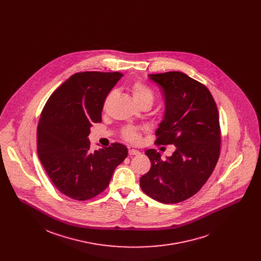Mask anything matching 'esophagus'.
Masks as SVG:
<instances>
[{
  "label": "esophagus",
  "mask_w": 261,
  "mask_h": 261,
  "mask_svg": "<svg viewBox=\"0 0 261 261\" xmlns=\"http://www.w3.org/2000/svg\"><path fill=\"white\" fill-rule=\"evenodd\" d=\"M128 154H130V155H137V154H140V151H139L138 149H128Z\"/></svg>",
  "instance_id": "1"
}]
</instances>
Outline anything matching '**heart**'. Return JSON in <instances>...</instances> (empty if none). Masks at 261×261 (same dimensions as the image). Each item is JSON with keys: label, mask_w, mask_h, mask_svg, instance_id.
<instances>
[{"label": "heart", "mask_w": 261, "mask_h": 261, "mask_svg": "<svg viewBox=\"0 0 261 261\" xmlns=\"http://www.w3.org/2000/svg\"><path fill=\"white\" fill-rule=\"evenodd\" d=\"M132 94H133V97H134L135 101L138 105H141V103H144V102H149L151 105L153 99H154V95H153L152 90L142 80H137L133 83V85H132ZM113 95H114V90H112L108 94V96L105 100V109L108 107V105H109V102L112 99ZM142 130H143V128H141V127L125 126V127L122 128L121 136H122V139L125 140L126 142L139 143L142 139Z\"/></svg>", "instance_id": "heart-1"}]
</instances>
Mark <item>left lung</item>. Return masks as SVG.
Listing matches in <instances>:
<instances>
[{
    "mask_svg": "<svg viewBox=\"0 0 261 261\" xmlns=\"http://www.w3.org/2000/svg\"><path fill=\"white\" fill-rule=\"evenodd\" d=\"M149 77L162 87L166 101L154 144L174 145L176 150L166 160L155 149L146 150L151 166L140 183L150 198L175 204L194 196L214 171L221 149L219 113L209 89L185 73Z\"/></svg>",
    "mask_w": 261,
    "mask_h": 261,
    "instance_id": "left-lung-1",
    "label": "left lung"
}]
</instances>
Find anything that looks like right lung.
Returning a JSON list of instances; mask_svg holds the SVG:
<instances>
[{"instance_id": "obj_1", "label": "right lung", "mask_w": 261, "mask_h": 261, "mask_svg": "<svg viewBox=\"0 0 261 261\" xmlns=\"http://www.w3.org/2000/svg\"><path fill=\"white\" fill-rule=\"evenodd\" d=\"M120 72H78L49 97L37 127V152L48 177L65 196L85 201L103 192L115 168L127 155L125 146L90 150L92 123L101 121L105 100Z\"/></svg>"}]
</instances>
